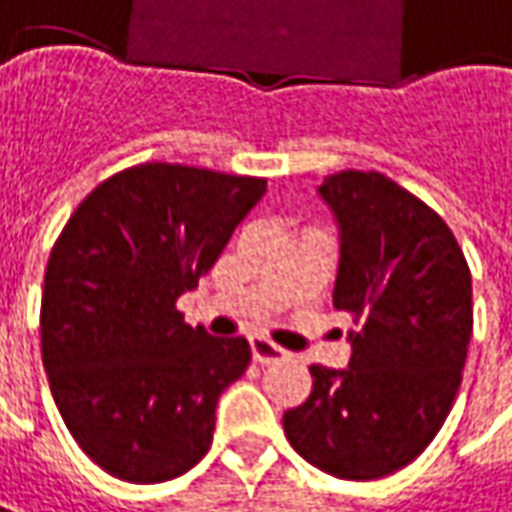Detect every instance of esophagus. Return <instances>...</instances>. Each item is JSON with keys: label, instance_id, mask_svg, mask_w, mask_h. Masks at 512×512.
Masks as SVG:
<instances>
[{"label": "esophagus", "instance_id": "esophagus-1", "mask_svg": "<svg viewBox=\"0 0 512 512\" xmlns=\"http://www.w3.org/2000/svg\"><path fill=\"white\" fill-rule=\"evenodd\" d=\"M250 354L256 362L262 365H270V362H281V359L290 357V351H284L281 345H276L267 337H250Z\"/></svg>", "mask_w": 512, "mask_h": 512}]
</instances>
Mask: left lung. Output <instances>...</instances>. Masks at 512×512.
<instances>
[{
  "label": "left lung",
  "mask_w": 512,
  "mask_h": 512,
  "mask_svg": "<svg viewBox=\"0 0 512 512\" xmlns=\"http://www.w3.org/2000/svg\"><path fill=\"white\" fill-rule=\"evenodd\" d=\"M317 192L340 225L334 309L354 320L351 359L309 368L284 432L306 463L368 482L410 465L449 415L474 331L471 270L438 211L382 172L345 169Z\"/></svg>",
  "instance_id": "left-lung-1"
}]
</instances>
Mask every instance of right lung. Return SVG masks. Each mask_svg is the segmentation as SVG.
Listing matches in <instances>:
<instances>
[{
    "label": "right lung",
    "instance_id": "1",
    "mask_svg": "<svg viewBox=\"0 0 512 512\" xmlns=\"http://www.w3.org/2000/svg\"><path fill=\"white\" fill-rule=\"evenodd\" d=\"M264 178L139 164L102 181L49 253L41 357L77 446L111 477L153 485L195 468L245 337L183 323L175 301L209 273Z\"/></svg>",
    "mask_w": 512,
    "mask_h": 512
}]
</instances>
